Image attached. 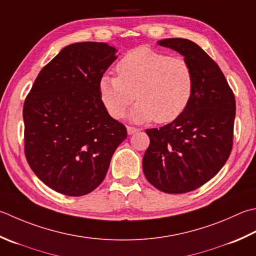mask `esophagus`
<instances>
[{
  "mask_svg": "<svg viewBox=\"0 0 256 256\" xmlns=\"http://www.w3.org/2000/svg\"><path fill=\"white\" fill-rule=\"evenodd\" d=\"M140 131L138 128H135V126H128V134H134Z\"/></svg>",
  "mask_w": 256,
  "mask_h": 256,
  "instance_id": "obj_1",
  "label": "esophagus"
}]
</instances>
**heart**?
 <instances>
[{"instance_id":"heart-1","label":"heart","mask_w":256,"mask_h":256,"mask_svg":"<svg viewBox=\"0 0 256 256\" xmlns=\"http://www.w3.org/2000/svg\"><path fill=\"white\" fill-rule=\"evenodd\" d=\"M118 76L102 75L101 101L112 118H122L135 100L131 112L135 122L170 123L181 116L191 102L195 76L192 65L148 46L130 51L115 66Z\"/></svg>"}]
</instances>
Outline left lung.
Listing matches in <instances>:
<instances>
[{
  "label": "left lung",
  "mask_w": 256,
  "mask_h": 256,
  "mask_svg": "<svg viewBox=\"0 0 256 256\" xmlns=\"http://www.w3.org/2000/svg\"><path fill=\"white\" fill-rule=\"evenodd\" d=\"M162 46L184 55L195 76L191 102L181 116L148 128L143 172L154 188L180 194L201 188L226 163L233 146L235 98L221 68L198 44L165 38Z\"/></svg>",
  "instance_id": "1"
}]
</instances>
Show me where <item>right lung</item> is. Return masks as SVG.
<instances>
[{"label":"right lung","mask_w":256,"mask_h":256,"mask_svg":"<svg viewBox=\"0 0 256 256\" xmlns=\"http://www.w3.org/2000/svg\"><path fill=\"white\" fill-rule=\"evenodd\" d=\"M115 52L106 43L68 45L41 70L25 98V158L61 194L82 196L96 188L126 138V128L110 116L98 93Z\"/></svg>","instance_id":"add662e5"}]
</instances>
